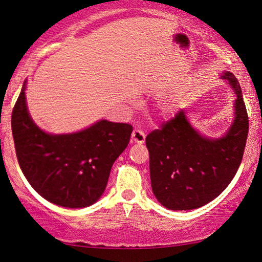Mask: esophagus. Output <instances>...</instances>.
Listing matches in <instances>:
<instances>
[{
    "label": "esophagus",
    "mask_w": 262,
    "mask_h": 262,
    "mask_svg": "<svg viewBox=\"0 0 262 262\" xmlns=\"http://www.w3.org/2000/svg\"><path fill=\"white\" fill-rule=\"evenodd\" d=\"M144 139H146V135H144V133L142 130L136 129V128L134 130H133V133H132V142L143 143Z\"/></svg>",
    "instance_id": "1"
}]
</instances>
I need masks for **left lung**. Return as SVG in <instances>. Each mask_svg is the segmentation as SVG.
I'll return each instance as SVG.
<instances>
[{
	"mask_svg": "<svg viewBox=\"0 0 262 262\" xmlns=\"http://www.w3.org/2000/svg\"><path fill=\"white\" fill-rule=\"evenodd\" d=\"M236 94L235 120L224 138L210 140L190 126L181 109L146 138L151 189L166 208L189 210L205 206L226 189L239 169L248 135V115L240 84L225 73Z\"/></svg>",
	"mask_w": 262,
	"mask_h": 262,
	"instance_id": "obj_1",
	"label": "left lung"
}]
</instances>
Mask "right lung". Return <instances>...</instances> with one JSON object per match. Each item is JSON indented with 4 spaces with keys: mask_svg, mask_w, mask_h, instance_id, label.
<instances>
[{
    "mask_svg": "<svg viewBox=\"0 0 262 262\" xmlns=\"http://www.w3.org/2000/svg\"><path fill=\"white\" fill-rule=\"evenodd\" d=\"M25 88L13 109L11 130L26 179L55 205H93L106 189L113 163L129 143L133 127L102 120L75 134H47L30 119Z\"/></svg>",
    "mask_w": 262,
    "mask_h": 262,
    "instance_id": "right-lung-1",
    "label": "right lung"
}]
</instances>
